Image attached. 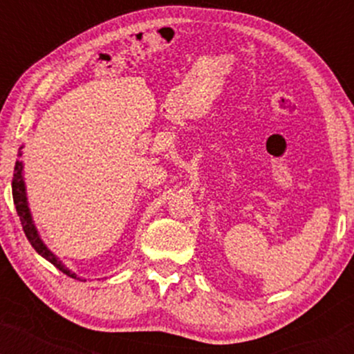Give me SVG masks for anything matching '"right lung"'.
<instances>
[{"label": "right lung", "mask_w": 354, "mask_h": 354, "mask_svg": "<svg viewBox=\"0 0 354 354\" xmlns=\"http://www.w3.org/2000/svg\"><path fill=\"white\" fill-rule=\"evenodd\" d=\"M21 171H23L21 161H16L15 173H13V183H11V188H13V201H15L16 211H18L19 221H21L23 231H24V234H26L28 241L31 243V246H33L35 250L43 256V258H46L48 261H51L53 265L58 268L59 271H63L64 274L71 276V278H76L75 273H71V271L68 270V268H64L63 265H61V261H58V259L55 258V254H53L51 251L43 245V241H41V239H39L38 233H36V228H35L33 221H31L30 209H28V203H26V194H24V183H23Z\"/></svg>", "instance_id": "add662e5"}]
</instances>
